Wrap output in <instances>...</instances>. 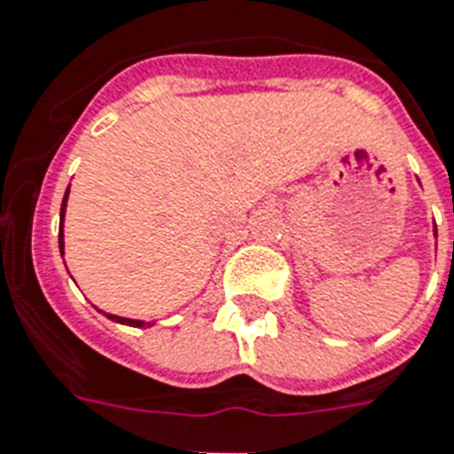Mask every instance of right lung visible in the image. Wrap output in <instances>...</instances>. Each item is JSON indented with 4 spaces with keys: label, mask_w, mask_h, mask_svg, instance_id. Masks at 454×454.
I'll return each instance as SVG.
<instances>
[{
    "label": "right lung",
    "mask_w": 454,
    "mask_h": 454,
    "mask_svg": "<svg viewBox=\"0 0 454 454\" xmlns=\"http://www.w3.org/2000/svg\"><path fill=\"white\" fill-rule=\"evenodd\" d=\"M67 195H69V189L67 193H65V198H62V207H60V233H58V245H60V254H62V247H65V235H62V216H65V207H67ZM109 319H114V322L119 324H128V326H144V322H139V319H128V317H116V315H106Z\"/></svg>",
    "instance_id": "add662e5"
}]
</instances>
